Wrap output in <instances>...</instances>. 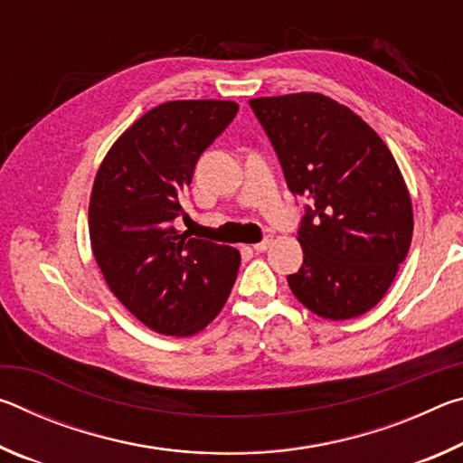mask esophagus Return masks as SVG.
Instances as JSON below:
<instances>
[{"label":"esophagus","instance_id":"34e87169","mask_svg":"<svg viewBox=\"0 0 463 463\" xmlns=\"http://www.w3.org/2000/svg\"><path fill=\"white\" fill-rule=\"evenodd\" d=\"M271 242H273L271 237H265L261 242H255L253 249L257 250V253H263V250H268L271 247Z\"/></svg>","mask_w":463,"mask_h":463}]
</instances>
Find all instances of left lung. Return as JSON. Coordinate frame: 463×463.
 Returning a JSON list of instances; mask_svg holds the SVG:
<instances>
[{"label":"left lung","mask_w":463,"mask_h":463,"mask_svg":"<svg viewBox=\"0 0 463 463\" xmlns=\"http://www.w3.org/2000/svg\"><path fill=\"white\" fill-rule=\"evenodd\" d=\"M286 184L312 200L298 241L302 268L289 289L315 315L347 320L378 304L412 241L404 177L375 130L323 93L249 99Z\"/></svg>","instance_id":"8db88e82"}]
</instances>
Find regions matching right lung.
I'll use <instances>...</instances> for the list:
<instances>
[{
    "label": "right lung",
    "mask_w": 463,
    "mask_h": 463,
    "mask_svg": "<svg viewBox=\"0 0 463 463\" xmlns=\"http://www.w3.org/2000/svg\"><path fill=\"white\" fill-rule=\"evenodd\" d=\"M239 106L179 99L148 109L122 132L98 169L90 200L93 257L108 288L140 323L190 336L222 310L241 253L175 231L179 194L200 155L229 127Z\"/></svg>",
    "instance_id": "obj_1"
}]
</instances>
